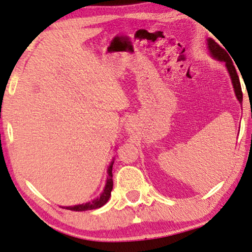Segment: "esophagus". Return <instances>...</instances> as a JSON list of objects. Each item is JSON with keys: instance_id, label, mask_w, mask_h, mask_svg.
Returning <instances> with one entry per match:
<instances>
[{"instance_id": "esophagus-1", "label": "esophagus", "mask_w": 252, "mask_h": 252, "mask_svg": "<svg viewBox=\"0 0 252 252\" xmlns=\"http://www.w3.org/2000/svg\"><path fill=\"white\" fill-rule=\"evenodd\" d=\"M130 126V124H128V126Z\"/></svg>"}]
</instances>
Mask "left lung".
<instances>
[{
  "label": "left lung",
  "mask_w": 252,
  "mask_h": 252,
  "mask_svg": "<svg viewBox=\"0 0 252 252\" xmlns=\"http://www.w3.org/2000/svg\"><path fill=\"white\" fill-rule=\"evenodd\" d=\"M207 46H209L210 53L212 54L214 58L219 60V61L226 62V66H227L228 71H229V75L231 78V83H233L234 90H235V94L237 96V99H239V101L242 103L243 94H242V89H241L240 78H239V76H237L236 69H235V66H234V63H233V61H231V59L228 56L226 50H224L222 47L219 45V43L214 41L213 39H211V38L207 39Z\"/></svg>",
  "instance_id": "obj_1"
}]
</instances>
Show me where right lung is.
<instances>
[{"mask_svg":"<svg viewBox=\"0 0 252 252\" xmlns=\"http://www.w3.org/2000/svg\"><path fill=\"white\" fill-rule=\"evenodd\" d=\"M113 163H110L109 168H108V177H107V183L105 187V190L101 193V196L99 198H96L94 200H92L91 203H86V204H82V205H76V206H68L65 207L66 210H71V211H87V210H95L99 209L105 205V204L108 202L109 197H110V192L113 190Z\"/></svg>","mask_w":252,"mask_h":252,"instance_id":"add662e5","label":"right lung"}]
</instances>
